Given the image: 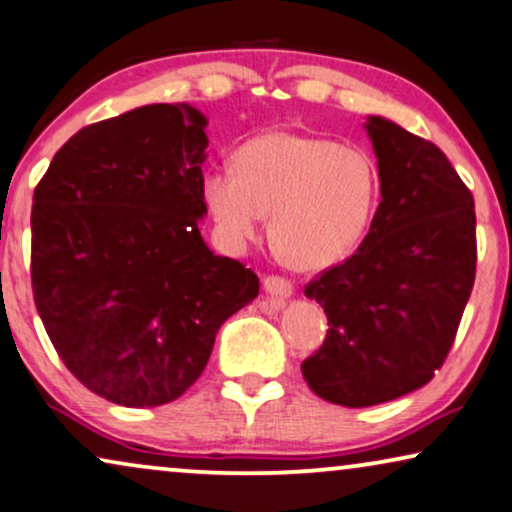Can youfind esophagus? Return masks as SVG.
Here are the masks:
<instances>
[{"label": "esophagus", "instance_id": "34e87169", "mask_svg": "<svg viewBox=\"0 0 512 512\" xmlns=\"http://www.w3.org/2000/svg\"><path fill=\"white\" fill-rule=\"evenodd\" d=\"M264 290H267L271 297H281V299H288V297H292V292H295V288H292V283L288 281V278H281V276L264 278Z\"/></svg>", "mask_w": 512, "mask_h": 512}]
</instances>
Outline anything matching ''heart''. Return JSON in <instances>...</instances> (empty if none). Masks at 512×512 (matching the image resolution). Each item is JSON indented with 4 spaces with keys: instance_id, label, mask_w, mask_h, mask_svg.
Wrapping results in <instances>:
<instances>
[{
    "instance_id": "b5f03b06",
    "label": "heart",
    "mask_w": 512,
    "mask_h": 512,
    "mask_svg": "<svg viewBox=\"0 0 512 512\" xmlns=\"http://www.w3.org/2000/svg\"><path fill=\"white\" fill-rule=\"evenodd\" d=\"M377 194L370 154L290 131L255 135L236 149L234 170L203 180V199L229 243L252 241L271 213V245L302 271L332 267L356 248Z\"/></svg>"
}]
</instances>
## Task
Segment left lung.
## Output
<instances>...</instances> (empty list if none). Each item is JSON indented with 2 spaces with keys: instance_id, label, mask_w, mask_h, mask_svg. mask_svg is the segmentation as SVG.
<instances>
[{
  "instance_id": "1",
  "label": "left lung",
  "mask_w": 512,
  "mask_h": 512,
  "mask_svg": "<svg viewBox=\"0 0 512 512\" xmlns=\"http://www.w3.org/2000/svg\"><path fill=\"white\" fill-rule=\"evenodd\" d=\"M381 203L344 264L306 285L327 337L302 363L327 403L370 407L417 391L452 349L475 281V203L433 142L367 117Z\"/></svg>"
}]
</instances>
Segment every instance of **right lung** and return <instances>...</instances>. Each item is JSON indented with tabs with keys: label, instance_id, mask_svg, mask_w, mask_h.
<instances>
[{
	"label": "right lung",
	"instance_id": "right-lung-1",
	"mask_svg": "<svg viewBox=\"0 0 512 512\" xmlns=\"http://www.w3.org/2000/svg\"><path fill=\"white\" fill-rule=\"evenodd\" d=\"M206 126L187 102L135 107L74 133L34 189V304L67 370L109 403L180 398L260 292L199 231Z\"/></svg>",
	"mask_w": 512,
	"mask_h": 512
}]
</instances>
